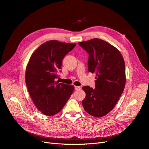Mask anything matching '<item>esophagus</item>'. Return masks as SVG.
<instances>
[{"label":"esophagus","mask_w":149,"mask_h":149,"mask_svg":"<svg viewBox=\"0 0 149 149\" xmlns=\"http://www.w3.org/2000/svg\"><path fill=\"white\" fill-rule=\"evenodd\" d=\"M75 89L76 91H79L81 89V87H79V86H75Z\"/></svg>","instance_id":"obj_1"}]
</instances>
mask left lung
Here are the masks:
<instances>
[{"mask_svg": "<svg viewBox=\"0 0 149 149\" xmlns=\"http://www.w3.org/2000/svg\"><path fill=\"white\" fill-rule=\"evenodd\" d=\"M88 54V71L96 74L95 87L84 86L82 100L86 111L95 117L109 113L117 103L125 85V62L120 52L99 39L79 42Z\"/></svg>", "mask_w": 149, "mask_h": 149, "instance_id": "1", "label": "left lung"}]
</instances>
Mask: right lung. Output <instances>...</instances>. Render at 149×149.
Here are the masks:
<instances>
[{"label": "right lung", "instance_id": "1", "mask_svg": "<svg viewBox=\"0 0 149 149\" xmlns=\"http://www.w3.org/2000/svg\"><path fill=\"white\" fill-rule=\"evenodd\" d=\"M76 44L49 40L32 55L26 67L25 83L36 107L46 116L58 113L73 93L74 86L56 81L62 60Z\"/></svg>", "mask_w": 149, "mask_h": 149}]
</instances>
